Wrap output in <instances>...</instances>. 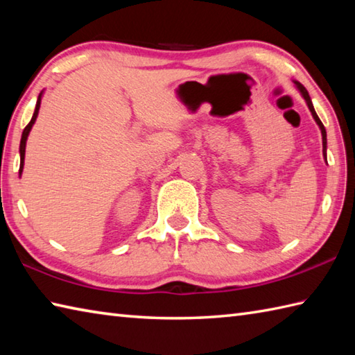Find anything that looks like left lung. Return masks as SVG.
<instances>
[{
    "instance_id": "left-lung-1",
    "label": "left lung",
    "mask_w": 355,
    "mask_h": 355,
    "mask_svg": "<svg viewBox=\"0 0 355 355\" xmlns=\"http://www.w3.org/2000/svg\"><path fill=\"white\" fill-rule=\"evenodd\" d=\"M294 85H295V87L298 89V92L302 94V96L304 98V101H306V104H308V107H309V110H311V114H312V118H314L315 120V123L318 124V128H320V130H322V143H323V157H324V159H326V149H328V140H326V129H324V126H323V123L320 121V118H318V115L315 114V109H314V106H312V101H311V96H309V94H308V90L304 89V86L303 85H300V83L298 81H294Z\"/></svg>"
}]
</instances>
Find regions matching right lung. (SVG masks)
I'll use <instances>...</instances> for the list:
<instances>
[{
    "instance_id": "right-lung-1",
    "label": "right lung",
    "mask_w": 355,
    "mask_h": 355,
    "mask_svg": "<svg viewBox=\"0 0 355 355\" xmlns=\"http://www.w3.org/2000/svg\"><path fill=\"white\" fill-rule=\"evenodd\" d=\"M41 98H43V92H41V94L38 95L37 106H35V112H33V115H32V120H31V123L27 124V126L24 128L23 135H21V141H19V177H21V173H23V168H24L26 141H27V137H29V134H31L32 126L35 124V121H37V116H38V112H40V106H41Z\"/></svg>"
}]
</instances>
